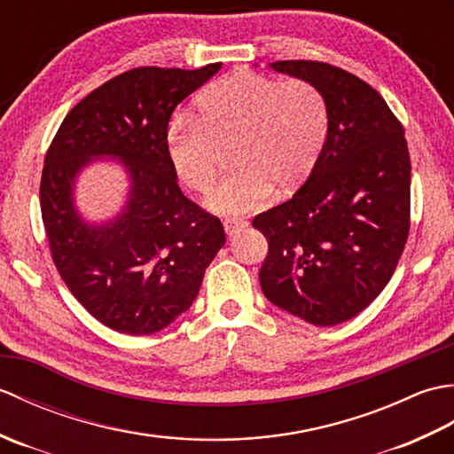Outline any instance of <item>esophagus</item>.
Here are the masks:
<instances>
[{
  "label": "esophagus",
  "mask_w": 454,
  "mask_h": 454,
  "mask_svg": "<svg viewBox=\"0 0 454 454\" xmlns=\"http://www.w3.org/2000/svg\"><path fill=\"white\" fill-rule=\"evenodd\" d=\"M222 224H224L226 234L232 236V234L239 232V230H242V228H246L247 222L244 218H226L224 222H222Z\"/></svg>",
  "instance_id": "1"
}]
</instances>
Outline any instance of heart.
<instances>
[{
    "label": "heart",
    "mask_w": 454,
    "mask_h": 454,
    "mask_svg": "<svg viewBox=\"0 0 454 454\" xmlns=\"http://www.w3.org/2000/svg\"><path fill=\"white\" fill-rule=\"evenodd\" d=\"M327 124V103L316 85L239 72L199 95L197 119L169 124L166 152L183 185L205 192L228 148L234 169L207 197V208L236 216L265 207L273 185H301L324 148Z\"/></svg>",
    "instance_id": "heart-1"
}]
</instances>
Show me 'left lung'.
I'll return each instance as SVG.
<instances>
[{
	"label": "left lung",
	"mask_w": 454,
	"mask_h": 454,
	"mask_svg": "<svg viewBox=\"0 0 454 454\" xmlns=\"http://www.w3.org/2000/svg\"><path fill=\"white\" fill-rule=\"evenodd\" d=\"M322 91L327 137L310 177L254 218L269 244V302L314 325L364 310L388 285L410 232V152L400 121L369 83L324 62L269 64Z\"/></svg>",
	"instance_id": "1"
}]
</instances>
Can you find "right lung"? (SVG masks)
<instances>
[{
	"instance_id": "add662e5",
	"label": "right lung",
	"mask_w": 454,
	"mask_h": 454,
	"mask_svg": "<svg viewBox=\"0 0 454 454\" xmlns=\"http://www.w3.org/2000/svg\"><path fill=\"white\" fill-rule=\"evenodd\" d=\"M222 67H134L66 114L46 152L41 212L52 262L103 325L150 335L187 312L207 267L224 246L222 222L183 195L166 152L177 105ZM117 159L129 195L111 221L88 223L74 207L79 173Z\"/></svg>"
}]
</instances>
